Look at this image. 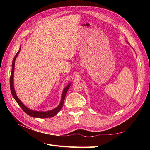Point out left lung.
I'll return each instance as SVG.
<instances>
[{"label":"left lung","instance_id":"1","mask_svg":"<svg viewBox=\"0 0 150 150\" xmlns=\"http://www.w3.org/2000/svg\"><path fill=\"white\" fill-rule=\"evenodd\" d=\"M127 43H128V42H127Z\"/></svg>","mask_w":150,"mask_h":150}]
</instances>
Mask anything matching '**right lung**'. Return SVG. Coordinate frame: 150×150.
Listing matches in <instances>:
<instances>
[{"label":"right lung","mask_w":150,"mask_h":150,"mask_svg":"<svg viewBox=\"0 0 150 150\" xmlns=\"http://www.w3.org/2000/svg\"><path fill=\"white\" fill-rule=\"evenodd\" d=\"M21 46L20 47L19 51L17 52L14 58H13V61H12V71H11V78H10V88H11V91L12 96L13 98H14V99L17 103V104H19L20 107L22 109V110H23L26 113V114H28L30 116L33 117H38V118H48V117H53L55 115H56L57 113L60 111L61 108H62L63 104H64V101L65 99L66 95V93L68 89L69 88L71 84H68L66 87L64 89V90H63V92L62 94V97H61V103L59 104V105L57 107H56V108L53 109V110L48 111L42 112V111H33V110H30V109H29L28 108H27L24 105V104L21 101L20 99L18 98L16 94L14 88H13V72H14L15 61H16V57H17L18 54H19V53L21 51Z\"/></svg>","instance_id":"right-lung-1"}]
</instances>
